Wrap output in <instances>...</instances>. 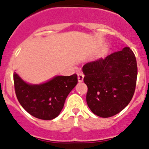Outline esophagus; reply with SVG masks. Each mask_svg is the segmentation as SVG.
Wrapping results in <instances>:
<instances>
[{"label": "esophagus", "mask_w": 149, "mask_h": 149, "mask_svg": "<svg viewBox=\"0 0 149 149\" xmlns=\"http://www.w3.org/2000/svg\"><path fill=\"white\" fill-rule=\"evenodd\" d=\"M84 74L82 72H78V73H77V78H78L79 82H82V81H84Z\"/></svg>", "instance_id": "34e87169"}]
</instances>
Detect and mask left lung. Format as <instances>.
I'll return each instance as SVG.
<instances>
[{
    "instance_id": "1",
    "label": "left lung",
    "mask_w": 149,
    "mask_h": 149,
    "mask_svg": "<svg viewBox=\"0 0 149 149\" xmlns=\"http://www.w3.org/2000/svg\"><path fill=\"white\" fill-rule=\"evenodd\" d=\"M88 87L86 102L93 113L103 118L119 113L135 92L137 64L128 47L83 66Z\"/></svg>"
}]
</instances>
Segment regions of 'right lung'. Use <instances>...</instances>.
Wrapping results in <instances>:
<instances>
[{"label": "right lung", "mask_w": 149, "mask_h": 149, "mask_svg": "<svg viewBox=\"0 0 149 149\" xmlns=\"http://www.w3.org/2000/svg\"><path fill=\"white\" fill-rule=\"evenodd\" d=\"M15 95L26 111L37 119L51 120L58 116L67 96L77 84V75L56 76L42 84H29L13 74Z\"/></svg>", "instance_id": "add662e5"}]
</instances>
